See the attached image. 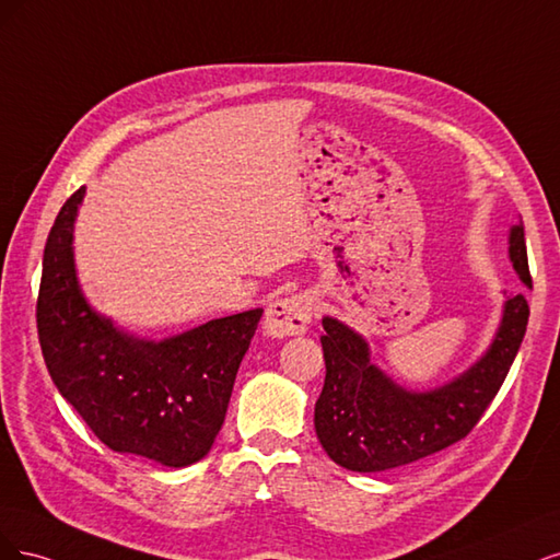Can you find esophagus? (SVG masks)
Listing matches in <instances>:
<instances>
[{
	"mask_svg": "<svg viewBox=\"0 0 560 560\" xmlns=\"http://www.w3.org/2000/svg\"><path fill=\"white\" fill-rule=\"evenodd\" d=\"M314 318V295L295 293L291 298H281L267 306L265 312V332L269 337H291L302 335L310 328Z\"/></svg>",
	"mask_w": 560,
	"mask_h": 560,
	"instance_id": "34e87169",
	"label": "esophagus"
}]
</instances>
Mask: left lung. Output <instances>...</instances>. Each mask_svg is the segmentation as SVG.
<instances>
[{"label":"left lung","mask_w":560,"mask_h":560,"mask_svg":"<svg viewBox=\"0 0 560 560\" xmlns=\"http://www.w3.org/2000/svg\"><path fill=\"white\" fill-rule=\"evenodd\" d=\"M510 258L523 283L530 285L523 223L510 230ZM528 316L526 298H510L491 349L454 382L425 393L395 384L372 365L363 337L337 318H323L326 384L314 425L326 454L347 470L382 472L463 440L498 395L526 335Z\"/></svg>","instance_id":"left-lung-1"}]
</instances>
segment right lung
<instances>
[{
  "label": "right lung",
  "mask_w": 560,
  "mask_h": 560,
  "mask_svg": "<svg viewBox=\"0 0 560 560\" xmlns=\"http://www.w3.org/2000/svg\"><path fill=\"white\" fill-rule=\"evenodd\" d=\"M85 188L52 223L37 298L39 345L52 384L95 438L120 454L186 467L209 454L262 310L213 318L162 341L118 330L90 310L74 269Z\"/></svg>",
  "instance_id": "add662e5"
}]
</instances>
